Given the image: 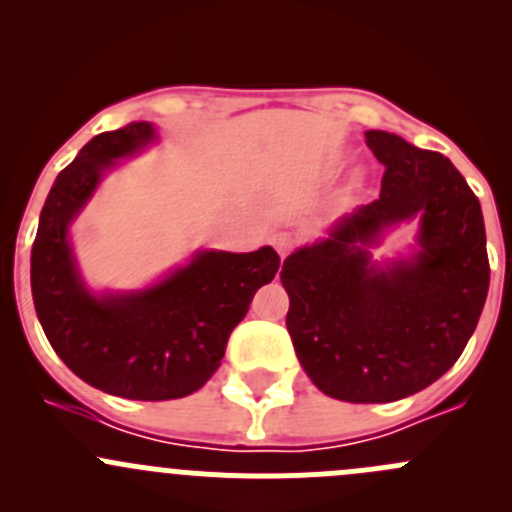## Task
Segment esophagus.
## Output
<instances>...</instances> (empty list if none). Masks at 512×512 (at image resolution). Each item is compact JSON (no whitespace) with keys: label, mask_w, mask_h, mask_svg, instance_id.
<instances>
[{"label":"esophagus","mask_w":512,"mask_h":512,"mask_svg":"<svg viewBox=\"0 0 512 512\" xmlns=\"http://www.w3.org/2000/svg\"><path fill=\"white\" fill-rule=\"evenodd\" d=\"M272 245L280 252V257H287L289 252L294 250V245H297V240H294V235H289V232H275V235H272Z\"/></svg>","instance_id":"esophagus-1"}]
</instances>
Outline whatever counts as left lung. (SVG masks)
I'll return each instance as SVG.
<instances>
[{
    "instance_id": "obj_1",
    "label": "left lung",
    "mask_w": 512,
    "mask_h": 512,
    "mask_svg": "<svg viewBox=\"0 0 512 512\" xmlns=\"http://www.w3.org/2000/svg\"><path fill=\"white\" fill-rule=\"evenodd\" d=\"M366 143L384 163L379 198L292 252L280 280L312 384L349 404H386L456 364L483 312L490 265L480 203L451 160L386 131H366ZM414 217L415 257L374 266L365 245Z\"/></svg>"
}]
</instances>
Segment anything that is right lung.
<instances>
[{
	"instance_id": "right-lung-1",
	"label": "right lung",
	"mask_w": 512,
	"mask_h": 512,
	"mask_svg": "<svg viewBox=\"0 0 512 512\" xmlns=\"http://www.w3.org/2000/svg\"><path fill=\"white\" fill-rule=\"evenodd\" d=\"M153 138L146 121L91 138L51 185L32 247L34 309L54 352L86 384L133 401L198 391L218 371L257 289L280 270L272 247L245 255L205 250L141 292L98 297L84 287L69 225L116 158L133 156Z\"/></svg>"
}]
</instances>
